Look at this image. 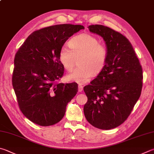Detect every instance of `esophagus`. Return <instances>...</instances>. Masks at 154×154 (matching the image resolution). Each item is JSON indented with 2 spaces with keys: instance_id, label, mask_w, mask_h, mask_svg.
Here are the masks:
<instances>
[{
  "instance_id": "34e87169",
  "label": "esophagus",
  "mask_w": 154,
  "mask_h": 154,
  "mask_svg": "<svg viewBox=\"0 0 154 154\" xmlns=\"http://www.w3.org/2000/svg\"><path fill=\"white\" fill-rule=\"evenodd\" d=\"M83 87L82 85H78V90H79V92H82L83 91Z\"/></svg>"
}]
</instances>
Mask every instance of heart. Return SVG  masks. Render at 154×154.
<instances>
[{
	"instance_id": "1",
	"label": "heart",
	"mask_w": 154,
	"mask_h": 154,
	"mask_svg": "<svg viewBox=\"0 0 154 154\" xmlns=\"http://www.w3.org/2000/svg\"><path fill=\"white\" fill-rule=\"evenodd\" d=\"M69 46L70 48L67 46L60 48L58 54L60 63L65 70L71 71L75 65L76 58L79 57V66L66 75L68 81L85 83L91 79L94 74H99L104 69L108 58V50L100 44L96 37L82 33L72 38Z\"/></svg>"
}]
</instances>
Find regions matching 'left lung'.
Segmentation results:
<instances>
[{"instance_id": "8db88e82", "label": "left lung", "mask_w": 154, "mask_h": 154, "mask_svg": "<svg viewBox=\"0 0 154 154\" xmlns=\"http://www.w3.org/2000/svg\"><path fill=\"white\" fill-rule=\"evenodd\" d=\"M88 28L104 39L108 58L102 71L83 88L88 97L83 112L92 126L109 130L123 123L137 102L143 71L125 36L102 25H91Z\"/></svg>"}]
</instances>
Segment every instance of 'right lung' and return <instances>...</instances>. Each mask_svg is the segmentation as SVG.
Returning a JSON list of instances; mask_svg holds the SVG:
<instances>
[{
  "label": "right lung",
  "instance_id": "obj_1",
  "mask_svg": "<svg viewBox=\"0 0 154 154\" xmlns=\"http://www.w3.org/2000/svg\"><path fill=\"white\" fill-rule=\"evenodd\" d=\"M84 27L60 24L35 31L14 59L13 87L22 113L44 127L57 124L78 91L76 83H58L64 67L58 58L65 42Z\"/></svg>",
  "mask_w": 154,
  "mask_h": 154
}]
</instances>
